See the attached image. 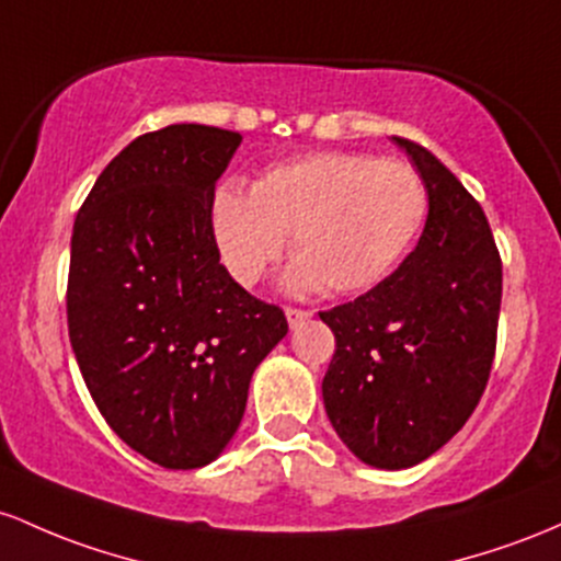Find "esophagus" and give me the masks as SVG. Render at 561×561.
I'll return each mask as SVG.
<instances>
[{
    "label": "esophagus",
    "mask_w": 561,
    "mask_h": 561,
    "mask_svg": "<svg viewBox=\"0 0 561 561\" xmlns=\"http://www.w3.org/2000/svg\"><path fill=\"white\" fill-rule=\"evenodd\" d=\"M310 310H301V307H286V318H288V325L291 329H297L299 323H305V320H310Z\"/></svg>",
    "instance_id": "obj_1"
}]
</instances>
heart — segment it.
<instances>
[{"mask_svg": "<svg viewBox=\"0 0 561 561\" xmlns=\"http://www.w3.org/2000/svg\"><path fill=\"white\" fill-rule=\"evenodd\" d=\"M430 214V187L411 163L363 153H312L280 163L251 185H222L211 201V232L228 273L254 286L283 254L299 291L357 294L398 267Z\"/></svg>", "mask_w": 561, "mask_h": 561, "instance_id": "heart-1", "label": "heart"}]
</instances>
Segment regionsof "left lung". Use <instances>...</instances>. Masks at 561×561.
I'll list each match as a JSON object with an SVG mask.
<instances>
[{"instance_id":"8db88e82","label":"left lung","mask_w":561,"mask_h":561,"mask_svg":"<svg viewBox=\"0 0 561 561\" xmlns=\"http://www.w3.org/2000/svg\"><path fill=\"white\" fill-rule=\"evenodd\" d=\"M392 140L430 187V217L389 278L320 312L336 339L323 402L360 461L408 469L467 424L488 387L503 270L488 217L456 174L424 145Z\"/></svg>"}]
</instances>
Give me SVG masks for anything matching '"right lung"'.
Returning a JSON list of instances; mask_svg holds the SVG:
<instances>
[{
    "label": "right lung",
    "instance_id": "obj_1",
    "mask_svg": "<svg viewBox=\"0 0 561 561\" xmlns=\"http://www.w3.org/2000/svg\"><path fill=\"white\" fill-rule=\"evenodd\" d=\"M241 135L172 124L103 169L73 222L68 336L94 405L163 469L211 463L241 424L251 374L286 336L278 305L219 264L214 185Z\"/></svg>",
    "mask_w": 561,
    "mask_h": 561
}]
</instances>
